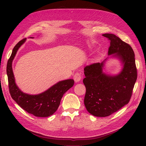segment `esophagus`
Here are the masks:
<instances>
[{
  "label": "esophagus",
  "mask_w": 146,
  "mask_h": 146,
  "mask_svg": "<svg viewBox=\"0 0 146 146\" xmlns=\"http://www.w3.org/2000/svg\"><path fill=\"white\" fill-rule=\"evenodd\" d=\"M73 79H74V80H75V82L76 83H78V82H80V80H81V79H82L81 74L78 72H76L73 76Z\"/></svg>",
  "instance_id": "1"
}]
</instances>
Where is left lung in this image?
<instances>
[{
  "instance_id": "8db88e82",
  "label": "left lung",
  "mask_w": 146,
  "mask_h": 146,
  "mask_svg": "<svg viewBox=\"0 0 146 146\" xmlns=\"http://www.w3.org/2000/svg\"><path fill=\"white\" fill-rule=\"evenodd\" d=\"M103 36L110 41L108 56L119 59L122 67L117 75L105 73L107 58L102 63L84 68L85 106L90 113L100 117L110 115L129 103L137 76L135 54L131 46L113 34Z\"/></svg>"
}]
</instances>
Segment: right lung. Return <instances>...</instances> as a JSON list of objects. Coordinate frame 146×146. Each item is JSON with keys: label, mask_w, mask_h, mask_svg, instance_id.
I'll list each match as a JSON object with an SVG mask.
<instances>
[{"label": "right lung", "mask_w": 146, "mask_h": 146, "mask_svg": "<svg viewBox=\"0 0 146 146\" xmlns=\"http://www.w3.org/2000/svg\"><path fill=\"white\" fill-rule=\"evenodd\" d=\"M31 38H34L31 37ZM24 39L15 46L7 64L9 92L12 99L27 112L38 117L51 116L57 110L63 95L74 85L73 79L60 81L47 90L38 95H30L22 92L15 83L12 71V61L18 49L25 42Z\"/></svg>", "instance_id": "1"}]
</instances>
